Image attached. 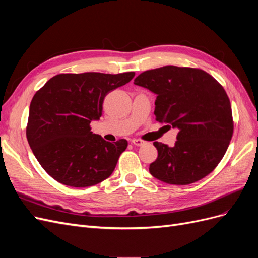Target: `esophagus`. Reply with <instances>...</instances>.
<instances>
[{
	"instance_id": "esophagus-1",
	"label": "esophagus",
	"mask_w": 258,
	"mask_h": 258,
	"mask_svg": "<svg viewBox=\"0 0 258 258\" xmlns=\"http://www.w3.org/2000/svg\"><path fill=\"white\" fill-rule=\"evenodd\" d=\"M131 143L134 144V145H136V146H142L146 142L143 141V140H140V139H134V140H131Z\"/></svg>"
}]
</instances>
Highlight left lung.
I'll return each mask as SVG.
<instances>
[{
	"mask_svg": "<svg viewBox=\"0 0 258 258\" xmlns=\"http://www.w3.org/2000/svg\"><path fill=\"white\" fill-rule=\"evenodd\" d=\"M135 84L156 93V120L178 129L175 145L154 142L158 157L151 174L173 185H188L210 174L233 134L229 98L204 70L166 66L148 70Z\"/></svg>",
	"mask_w": 258,
	"mask_h": 258,
	"instance_id": "1",
	"label": "left lung"
}]
</instances>
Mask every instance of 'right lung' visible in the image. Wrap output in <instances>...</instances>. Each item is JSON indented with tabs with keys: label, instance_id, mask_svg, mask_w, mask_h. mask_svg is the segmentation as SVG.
Masks as SVG:
<instances>
[{
	"label": "right lung",
	"instance_id": "add662e5",
	"mask_svg": "<svg viewBox=\"0 0 258 258\" xmlns=\"http://www.w3.org/2000/svg\"><path fill=\"white\" fill-rule=\"evenodd\" d=\"M135 72L58 74L37 90L26 129L29 145L43 169L57 182L88 187L110 176L127 140L107 142L92 134L105 96L129 83Z\"/></svg>",
	"mask_w": 258,
	"mask_h": 258
}]
</instances>
